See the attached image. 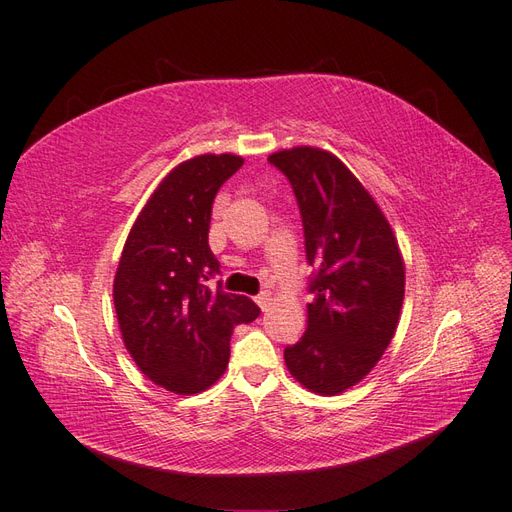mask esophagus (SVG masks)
<instances>
[{
	"mask_svg": "<svg viewBox=\"0 0 512 512\" xmlns=\"http://www.w3.org/2000/svg\"><path fill=\"white\" fill-rule=\"evenodd\" d=\"M256 304L263 308V310H267L269 308V293H260L258 297H256Z\"/></svg>",
	"mask_w": 512,
	"mask_h": 512,
	"instance_id": "34e87169",
	"label": "esophagus"
}]
</instances>
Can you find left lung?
Returning <instances> with one entry per match:
<instances>
[{"mask_svg":"<svg viewBox=\"0 0 512 512\" xmlns=\"http://www.w3.org/2000/svg\"><path fill=\"white\" fill-rule=\"evenodd\" d=\"M289 178L317 269L302 339L284 350L291 376L319 395H339L378 365L400 323L404 258L376 199L332 152L280 149L269 156Z\"/></svg>","mask_w":512,"mask_h":512,"instance_id":"obj_1","label":"left lung"}]
</instances>
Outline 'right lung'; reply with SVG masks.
I'll return each instance as SVG.
<instances>
[{
	"instance_id": "right-lung-1",
	"label": "right lung",
	"mask_w": 512,
	"mask_h": 512,
	"mask_svg": "<svg viewBox=\"0 0 512 512\" xmlns=\"http://www.w3.org/2000/svg\"><path fill=\"white\" fill-rule=\"evenodd\" d=\"M243 165L234 154H202L173 167L136 217L112 284L126 350L145 376L171 393L213 386L228 367L234 326L260 308L245 295L210 289L219 260L208 228L215 195Z\"/></svg>"
}]
</instances>
